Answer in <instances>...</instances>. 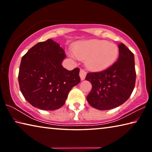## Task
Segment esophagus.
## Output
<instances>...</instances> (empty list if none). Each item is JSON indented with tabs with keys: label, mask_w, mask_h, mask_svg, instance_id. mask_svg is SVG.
I'll return each mask as SVG.
<instances>
[{
	"label": "esophagus",
	"mask_w": 152,
	"mask_h": 152,
	"mask_svg": "<svg viewBox=\"0 0 152 152\" xmlns=\"http://www.w3.org/2000/svg\"><path fill=\"white\" fill-rule=\"evenodd\" d=\"M80 78L82 80H83L85 78L86 75V72L85 70H84L83 69H80Z\"/></svg>",
	"instance_id": "1"
}]
</instances>
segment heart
Masks as SVG:
<instances>
[{
    "label": "heart",
    "mask_w": 152,
    "mask_h": 152,
    "mask_svg": "<svg viewBox=\"0 0 152 152\" xmlns=\"http://www.w3.org/2000/svg\"><path fill=\"white\" fill-rule=\"evenodd\" d=\"M74 55L85 60L86 67L92 70H105L112 66L119 56V48L106 40L91 39L77 42L72 48Z\"/></svg>",
    "instance_id": "heart-1"
}]
</instances>
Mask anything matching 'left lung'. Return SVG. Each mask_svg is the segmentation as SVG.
Instances as JSON below:
<instances>
[{"label":"left lung","instance_id":"1","mask_svg":"<svg viewBox=\"0 0 152 152\" xmlns=\"http://www.w3.org/2000/svg\"><path fill=\"white\" fill-rule=\"evenodd\" d=\"M117 61L106 70L89 72L86 80L92 90L86 99L95 109L104 110L121 105L130 97L136 79L134 55L123 43L119 44Z\"/></svg>","mask_w":152,"mask_h":152}]
</instances>
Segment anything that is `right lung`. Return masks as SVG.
<instances>
[{"instance_id":"right-lung-1","label":"right lung","mask_w":152,"mask_h":152,"mask_svg":"<svg viewBox=\"0 0 152 152\" xmlns=\"http://www.w3.org/2000/svg\"><path fill=\"white\" fill-rule=\"evenodd\" d=\"M66 56L52 39L37 43L23 56L19 84L25 99L34 107L45 110L60 109L69 92L80 82V69L68 70L61 66Z\"/></svg>"}]
</instances>
